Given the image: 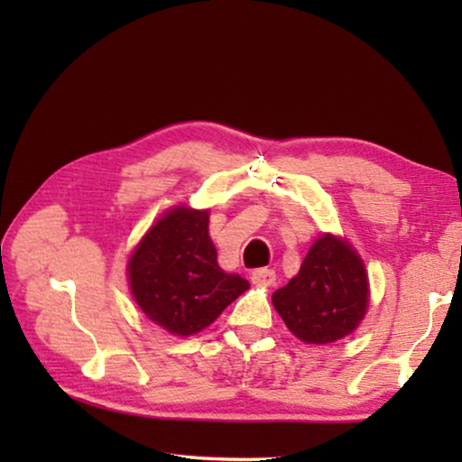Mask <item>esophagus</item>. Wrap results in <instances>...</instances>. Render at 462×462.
Instances as JSON below:
<instances>
[{
  "label": "esophagus",
  "mask_w": 462,
  "mask_h": 462,
  "mask_svg": "<svg viewBox=\"0 0 462 462\" xmlns=\"http://www.w3.org/2000/svg\"><path fill=\"white\" fill-rule=\"evenodd\" d=\"M250 279H253L254 285L271 287L277 281V275L273 269H254L253 273H250Z\"/></svg>",
  "instance_id": "34e87169"
}]
</instances>
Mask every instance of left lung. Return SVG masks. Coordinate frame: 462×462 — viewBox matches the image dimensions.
Returning a JSON list of instances; mask_svg holds the SVG:
<instances>
[{
  "instance_id": "left-lung-1",
  "label": "left lung",
  "mask_w": 462,
  "mask_h": 462,
  "mask_svg": "<svg viewBox=\"0 0 462 462\" xmlns=\"http://www.w3.org/2000/svg\"><path fill=\"white\" fill-rule=\"evenodd\" d=\"M273 306L300 340H340L369 306L365 264L346 242L326 234L310 248L297 277L273 293Z\"/></svg>"
}]
</instances>
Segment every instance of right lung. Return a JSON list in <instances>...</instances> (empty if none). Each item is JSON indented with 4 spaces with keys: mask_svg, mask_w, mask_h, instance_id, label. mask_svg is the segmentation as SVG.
I'll return each instance as SVG.
<instances>
[{
    "mask_svg": "<svg viewBox=\"0 0 462 462\" xmlns=\"http://www.w3.org/2000/svg\"><path fill=\"white\" fill-rule=\"evenodd\" d=\"M208 220V212L177 208L148 230L130 256L136 303L171 334L203 330L248 289V281L217 264Z\"/></svg>",
    "mask_w": 462,
    "mask_h": 462,
    "instance_id": "obj_1",
    "label": "right lung"
}]
</instances>
